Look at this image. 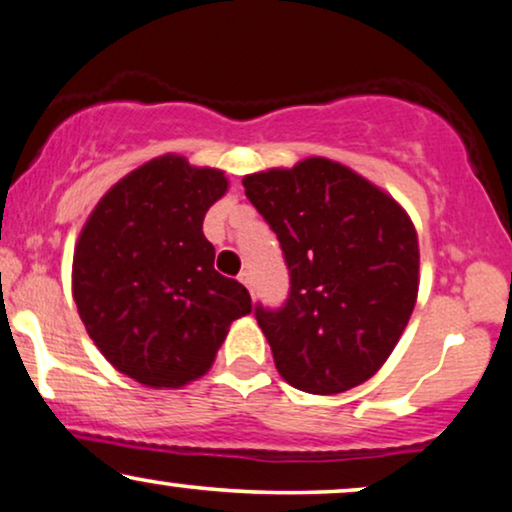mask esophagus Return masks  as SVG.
<instances>
[{
	"mask_svg": "<svg viewBox=\"0 0 512 512\" xmlns=\"http://www.w3.org/2000/svg\"><path fill=\"white\" fill-rule=\"evenodd\" d=\"M239 282H242V285L251 292V273H242V275H239Z\"/></svg>",
	"mask_w": 512,
	"mask_h": 512,
	"instance_id": "34e87169",
	"label": "esophagus"
}]
</instances>
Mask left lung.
Segmentation results:
<instances>
[{"label": "left lung", "instance_id": "left-lung-1", "mask_svg": "<svg viewBox=\"0 0 512 512\" xmlns=\"http://www.w3.org/2000/svg\"><path fill=\"white\" fill-rule=\"evenodd\" d=\"M280 239L289 299L256 306L282 380L308 394H342L391 356L415 308L420 249L391 194L325 156L242 180Z\"/></svg>", "mask_w": 512, "mask_h": 512}]
</instances>
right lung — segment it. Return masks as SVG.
Wrapping results in <instances>:
<instances>
[{"mask_svg":"<svg viewBox=\"0 0 512 512\" xmlns=\"http://www.w3.org/2000/svg\"><path fill=\"white\" fill-rule=\"evenodd\" d=\"M225 173L163 154L99 199L73 254L80 320L113 368L151 389L206 375L251 296L213 268L204 216L227 192Z\"/></svg>","mask_w":512,"mask_h":512,"instance_id":"right-lung-1","label":"right lung"}]
</instances>
